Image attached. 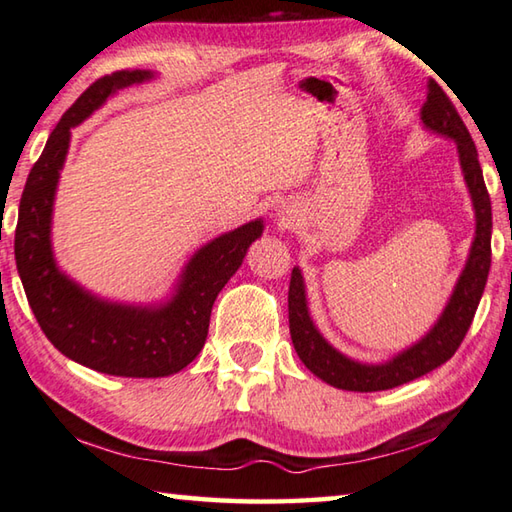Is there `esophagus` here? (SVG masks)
<instances>
[{"instance_id": "esophagus-1", "label": "esophagus", "mask_w": 512, "mask_h": 512, "mask_svg": "<svg viewBox=\"0 0 512 512\" xmlns=\"http://www.w3.org/2000/svg\"><path fill=\"white\" fill-rule=\"evenodd\" d=\"M283 220H287V218H283Z\"/></svg>"}]
</instances>
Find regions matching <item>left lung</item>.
<instances>
[{"mask_svg":"<svg viewBox=\"0 0 512 512\" xmlns=\"http://www.w3.org/2000/svg\"><path fill=\"white\" fill-rule=\"evenodd\" d=\"M423 127L443 138L455 140L459 165L464 171L466 187L470 191L472 207H475V238H472L470 254L464 272L452 289L446 310L441 312L439 321L421 341L410 345L408 350L399 352L385 363H359L347 359L336 347L323 339L307 310V294L301 269H292L289 281V334H292L294 350L305 368L318 379L334 385L339 390L350 392H379L390 390L419 376L439 368L446 363L457 347L464 341L468 327L475 318L477 305L484 294L490 269V234H493V211H490V196L484 182V173L479 167L477 147L472 142L464 120L441 86L430 80L428 98L421 106Z\"/></svg>","mask_w":512,"mask_h":512,"instance_id":"1","label":"left lung"}]
</instances>
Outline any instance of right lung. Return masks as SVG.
Masks as SVG:
<instances>
[{
    "label": "right lung",
    "mask_w": 512,
    "mask_h": 512,
    "mask_svg": "<svg viewBox=\"0 0 512 512\" xmlns=\"http://www.w3.org/2000/svg\"><path fill=\"white\" fill-rule=\"evenodd\" d=\"M151 77V71L140 69L115 71L75 100L28 173L15 229L17 272L46 339L75 363L131 379L176 374L196 359L207 341L218 292L243 265L249 245L263 234V220L256 218L200 247L182 269L176 292L160 305L102 301L60 272L51 247V220L71 129L118 89Z\"/></svg>",
    "instance_id": "obj_1"
}]
</instances>
